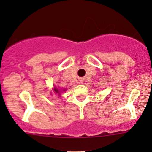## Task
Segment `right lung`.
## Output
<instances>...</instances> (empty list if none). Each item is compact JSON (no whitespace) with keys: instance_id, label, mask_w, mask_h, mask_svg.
I'll list each match as a JSON object with an SVG mask.
<instances>
[{"instance_id":"1","label":"right lung","mask_w":152,"mask_h":152,"mask_svg":"<svg viewBox=\"0 0 152 152\" xmlns=\"http://www.w3.org/2000/svg\"><path fill=\"white\" fill-rule=\"evenodd\" d=\"M55 90H56V92H57V93H59V91H58V90L57 88H55Z\"/></svg>"}]
</instances>
